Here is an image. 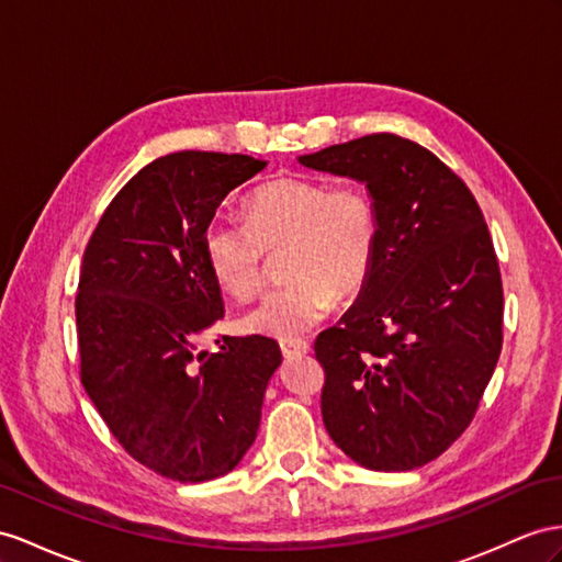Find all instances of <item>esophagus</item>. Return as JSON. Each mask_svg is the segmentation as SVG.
I'll list each match as a JSON object with an SVG mask.
<instances>
[{"label": "esophagus", "mask_w": 562, "mask_h": 562, "mask_svg": "<svg viewBox=\"0 0 562 562\" xmlns=\"http://www.w3.org/2000/svg\"><path fill=\"white\" fill-rule=\"evenodd\" d=\"M280 349L284 358H294V356H306L311 351V344L304 339H292V341H282Z\"/></svg>", "instance_id": "34e87169"}]
</instances>
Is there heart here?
<instances>
[{"instance_id":"obj_1","label":"heart","mask_w":562,"mask_h":562,"mask_svg":"<svg viewBox=\"0 0 562 562\" xmlns=\"http://www.w3.org/2000/svg\"><path fill=\"white\" fill-rule=\"evenodd\" d=\"M380 213L356 182L278 178L244 199V223L218 215L206 225L204 256L213 280L247 296L263 278L266 251L280 254L286 282L270 286L239 313L241 333L292 341L318 325L333 294L368 282L378 258Z\"/></svg>"}]
</instances>
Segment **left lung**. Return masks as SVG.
I'll return each instance as SVG.
<instances>
[{"mask_svg":"<svg viewBox=\"0 0 562 562\" xmlns=\"http://www.w3.org/2000/svg\"><path fill=\"white\" fill-rule=\"evenodd\" d=\"M299 164L366 182L378 258L356 304L315 339L327 435L353 463L404 472L463 435L503 344V286L468 184L429 149L366 135Z\"/></svg>","mask_w":562,"mask_h":562,"instance_id":"left-lung-1","label":"left lung"}]
</instances>
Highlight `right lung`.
Segmentation results:
<instances>
[{"label": "right lung", "mask_w": 562, "mask_h": 562, "mask_svg": "<svg viewBox=\"0 0 562 562\" xmlns=\"http://www.w3.org/2000/svg\"><path fill=\"white\" fill-rule=\"evenodd\" d=\"M268 161L176 151L113 196L82 256L76 323L80 380L111 435L166 480L223 477L249 451L272 372L276 339L199 337L223 318L204 233L223 199Z\"/></svg>", "instance_id": "add662e5"}]
</instances>
